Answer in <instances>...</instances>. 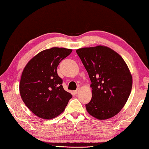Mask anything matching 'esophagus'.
<instances>
[{
	"mask_svg": "<svg viewBox=\"0 0 149 149\" xmlns=\"http://www.w3.org/2000/svg\"><path fill=\"white\" fill-rule=\"evenodd\" d=\"M80 88H78V89H77V90L74 91V93H75V94H78V93L80 92Z\"/></svg>",
	"mask_w": 149,
	"mask_h": 149,
	"instance_id": "esophagus-1",
	"label": "esophagus"
}]
</instances>
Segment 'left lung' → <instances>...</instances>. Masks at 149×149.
Masks as SVG:
<instances>
[{"label":"left lung","mask_w":149,"mask_h":149,"mask_svg":"<svg viewBox=\"0 0 149 149\" xmlns=\"http://www.w3.org/2000/svg\"><path fill=\"white\" fill-rule=\"evenodd\" d=\"M77 53L88 71L92 97L86 104L95 118H111L127 103L132 87V77L123 58L106 46L84 47Z\"/></svg>","instance_id":"8db88e82"}]
</instances>
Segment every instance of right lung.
<instances>
[{
    "label": "right lung",
    "mask_w": 149,
    "mask_h": 149,
    "mask_svg": "<svg viewBox=\"0 0 149 149\" xmlns=\"http://www.w3.org/2000/svg\"><path fill=\"white\" fill-rule=\"evenodd\" d=\"M72 50L52 47L42 50L27 63L19 84L21 99L40 118L52 119L65 110L72 95L63 89L57 67Z\"/></svg>",
    "instance_id": "add662e5"
}]
</instances>
